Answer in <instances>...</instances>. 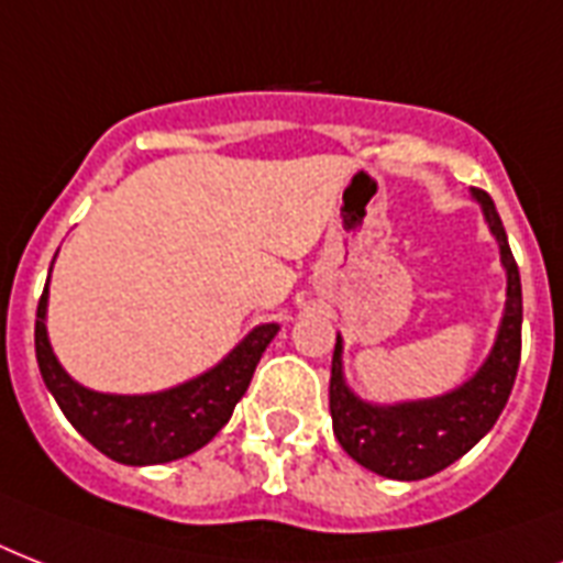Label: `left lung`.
<instances>
[{
  "label": "left lung",
  "mask_w": 563,
  "mask_h": 563,
  "mask_svg": "<svg viewBox=\"0 0 563 563\" xmlns=\"http://www.w3.org/2000/svg\"><path fill=\"white\" fill-rule=\"evenodd\" d=\"M499 245L506 268V309L488 360L459 388L438 397L402 402H368L344 379L342 335H335L333 374H330V415L339 444L353 462L385 479L415 482L444 471L476 446L497 423L515 388L520 368V327H523V289L515 254L499 212L488 192L471 189Z\"/></svg>",
  "instance_id": "obj_1"
}]
</instances>
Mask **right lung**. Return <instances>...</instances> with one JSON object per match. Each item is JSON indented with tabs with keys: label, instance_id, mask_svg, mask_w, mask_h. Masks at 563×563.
Here are the masks:
<instances>
[{
	"label": "right lung",
	"instance_id": "obj_1",
	"mask_svg": "<svg viewBox=\"0 0 563 563\" xmlns=\"http://www.w3.org/2000/svg\"><path fill=\"white\" fill-rule=\"evenodd\" d=\"M46 309L48 280L37 303L34 324V347L43 383L66 420L99 453L131 467L175 462L210 444L216 432L230 420L236 402L251 385L256 362L280 330V324L254 327L219 365L166 391L104 394L75 383L57 362L46 333Z\"/></svg>",
	"mask_w": 563,
	"mask_h": 563
}]
</instances>
